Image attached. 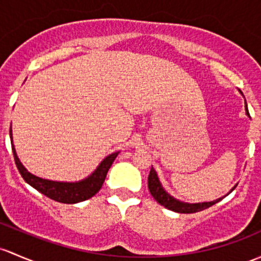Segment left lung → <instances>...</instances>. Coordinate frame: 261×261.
Instances as JSON below:
<instances>
[{
    "label": "left lung",
    "mask_w": 261,
    "mask_h": 261,
    "mask_svg": "<svg viewBox=\"0 0 261 261\" xmlns=\"http://www.w3.org/2000/svg\"><path fill=\"white\" fill-rule=\"evenodd\" d=\"M246 114H248V116H250V114H249L248 111V106H246ZM147 185H149V190L150 193H151V195L153 196V199H155L159 204L165 206L166 209L172 210L175 211V213H180V214H193V213H197V211L205 210L207 209V207H210L211 205L216 204V202L220 201V200L223 199V197H220V199L214 200V201L199 202V204H186V202H181L179 200L170 196L169 194L164 190L160 181H159L158 175H156L155 170H153L152 167L151 170H150L149 177H147ZM235 188H237V185L232 188V190H234Z\"/></svg>",
    "instance_id": "left-lung-1"
}]
</instances>
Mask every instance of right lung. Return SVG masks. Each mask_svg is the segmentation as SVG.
I'll use <instances>...</instances> for the list:
<instances>
[{
	"instance_id": "1",
	"label": "right lung",
	"mask_w": 261,
	"mask_h": 261,
	"mask_svg": "<svg viewBox=\"0 0 261 261\" xmlns=\"http://www.w3.org/2000/svg\"><path fill=\"white\" fill-rule=\"evenodd\" d=\"M10 138L12 139V131L10 127ZM12 151L13 158H15L16 166H17L18 171H20L21 176L26 181L29 185L36 189L41 194L46 195L55 201L62 202V204H76V202L85 201V200L90 199L98 193V190L102 186L103 181H105L106 175H108L109 169L111 167L112 163L116 159L117 153L114 152L109 155L108 158L103 159L102 163L98 165L97 169L95 170L94 174L90 175L87 179L79 181V182H59V181H51L46 179H41V177L35 176L31 172L27 171L23 165L20 163L17 158V153L15 151V147L12 144Z\"/></svg>"
}]
</instances>
